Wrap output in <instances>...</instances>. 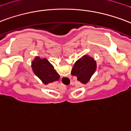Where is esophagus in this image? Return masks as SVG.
<instances>
[{"mask_svg": "<svg viewBox=\"0 0 131 131\" xmlns=\"http://www.w3.org/2000/svg\"><path fill=\"white\" fill-rule=\"evenodd\" d=\"M62 80H64H64H65V78H62Z\"/></svg>", "mask_w": 131, "mask_h": 131, "instance_id": "1", "label": "esophagus"}]
</instances>
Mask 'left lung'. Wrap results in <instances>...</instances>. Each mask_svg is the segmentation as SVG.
Instances as JSON below:
<instances>
[{"label": "left lung", "instance_id": "obj_1", "mask_svg": "<svg viewBox=\"0 0 131 131\" xmlns=\"http://www.w3.org/2000/svg\"><path fill=\"white\" fill-rule=\"evenodd\" d=\"M96 70V62L88 55L81 57L73 65L71 74L77 77L78 81L87 84Z\"/></svg>", "mask_w": 131, "mask_h": 131}]
</instances>
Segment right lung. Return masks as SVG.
<instances>
[{"label":"right lung","instance_id":"right-lung-1","mask_svg":"<svg viewBox=\"0 0 131 131\" xmlns=\"http://www.w3.org/2000/svg\"><path fill=\"white\" fill-rule=\"evenodd\" d=\"M31 67L34 73L44 85H48L60 79V75L46 58H41L37 56L31 63Z\"/></svg>","mask_w":131,"mask_h":131}]
</instances>
